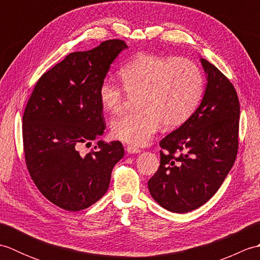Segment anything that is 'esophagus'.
<instances>
[{"label":"esophagus","mask_w":260,"mask_h":260,"mask_svg":"<svg viewBox=\"0 0 260 260\" xmlns=\"http://www.w3.org/2000/svg\"><path fill=\"white\" fill-rule=\"evenodd\" d=\"M126 151H127V153H129V154L141 153V150H140V148H137V147H135V146H132V145L127 146V147H126Z\"/></svg>","instance_id":"34e87169"}]
</instances>
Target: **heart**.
<instances>
[{"label": "heart", "instance_id": "obj_1", "mask_svg": "<svg viewBox=\"0 0 260 260\" xmlns=\"http://www.w3.org/2000/svg\"><path fill=\"white\" fill-rule=\"evenodd\" d=\"M119 77L124 87L105 80L98 96L102 107L112 115L124 109L129 96H140L139 112L120 116L110 126L115 139L134 146L147 144L159 126L171 129L183 125L204 92L200 68L179 57L141 54L121 67Z\"/></svg>", "mask_w": 260, "mask_h": 260}]
</instances>
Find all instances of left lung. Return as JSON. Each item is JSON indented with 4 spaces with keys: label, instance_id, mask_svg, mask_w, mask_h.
Here are the masks:
<instances>
[{
    "label": "left lung",
    "instance_id": "left-lung-1",
    "mask_svg": "<svg viewBox=\"0 0 260 260\" xmlns=\"http://www.w3.org/2000/svg\"><path fill=\"white\" fill-rule=\"evenodd\" d=\"M207 87L200 106L159 142V168L148 190L171 212L198 209L219 190L238 152L239 99L234 85L201 58Z\"/></svg>",
    "mask_w": 260,
    "mask_h": 260
}]
</instances>
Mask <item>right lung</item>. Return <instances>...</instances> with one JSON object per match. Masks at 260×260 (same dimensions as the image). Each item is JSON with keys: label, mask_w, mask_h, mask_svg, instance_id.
I'll list each match as a JSON object with an SVG mask.
<instances>
[{"label": "right lung", "mask_w": 260, "mask_h": 260, "mask_svg": "<svg viewBox=\"0 0 260 260\" xmlns=\"http://www.w3.org/2000/svg\"><path fill=\"white\" fill-rule=\"evenodd\" d=\"M126 48L123 40L113 39L68 54L41 76L26 104L22 126L26 168L39 191L68 211L97 202L124 156L118 141H99L87 154L79 147L104 133L99 86Z\"/></svg>", "instance_id": "1"}]
</instances>
